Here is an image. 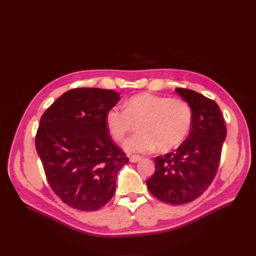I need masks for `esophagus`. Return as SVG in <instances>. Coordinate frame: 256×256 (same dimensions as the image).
Instances as JSON below:
<instances>
[{
    "instance_id": "esophagus-1",
    "label": "esophagus",
    "mask_w": 256,
    "mask_h": 256,
    "mask_svg": "<svg viewBox=\"0 0 256 256\" xmlns=\"http://www.w3.org/2000/svg\"><path fill=\"white\" fill-rule=\"evenodd\" d=\"M142 159L141 156H136V154H132V156L129 157V161L131 162V164H136V162L140 161Z\"/></svg>"
}]
</instances>
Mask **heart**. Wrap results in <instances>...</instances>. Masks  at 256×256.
<instances>
[{"label": "heart", "instance_id": "b5f03b06", "mask_svg": "<svg viewBox=\"0 0 256 256\" xmlns=\"http://www.w3.org/2000/svg\"><path fill=\"white\" fill-rule=\"evenodd\" d=\"M140 122V132L124 144L129 152H146L154 148L171 150L188 136L192 110L187 102L178 98L143 92L130 97L124 109L112 106L106 113V126L112 138L122 141Z\"/></svg>", "mask_w": 256, "mask_h": 256}]
</instances>
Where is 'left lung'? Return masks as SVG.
Segmentation results:
<instances>
[{
    "label": "left lung",
    "mask_w": 256,
    "mask_h": 256,
    "mask_svg": "<svg viewBox=\"0 0 256 256\" xmlns=\"http://www.w3.org/2000/svg\"><path fill=\"white\" fill-rule=\"evenodd\" d=\"M175 90L192 110L190 134L177 150L154 158L156 170L146 184L162 202L182 205L202 196L214 180L226 127L214 100L188 88Z\"/></svg>",
    "instance_id": "1"
}]
</instances>
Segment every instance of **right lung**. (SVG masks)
I'll return each mask as SVG.
<instances>
[{
  "mask_svg": "<svg viewBox=\"0 0 256 256\" xmlns=\"http://www.w3.org/2000/svg\"><path fill=\"white\" fill-rule=\"evenodd\" d=\"M120 99L112 90L74 88L42 116L36 150L51 189L68 206L94 212L114 196L128 158L111 140L106 113Z\"/></svg>",
  "mask_w": 256,
  "mask_h": 256,
  "instance_id": "add662e5",
  "label": "right lung"
}]
</instances>
